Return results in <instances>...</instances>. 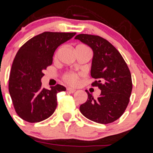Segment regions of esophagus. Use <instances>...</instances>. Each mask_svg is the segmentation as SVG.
<instances>
[{"mask_svg": "<svg viewBox=\"0 0 153 153\" xmlns=\"http://www.w3.org/2000/svg\"><path fill=\"white\" fill-rule=\"evenodd\" d=\"M76 90L74 89V88H67V91L69 93H75Z\"/></svg>", "mask_w": 153, "mask_h": 153, "instance_id": "obj_1", "label": "esophagus"}]
</instances>
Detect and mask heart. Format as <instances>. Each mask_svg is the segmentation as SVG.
<instances>
[{"mask_svg": "<svg viewBox=\"0 0 153 153\" xmlns=\"http://www.w3.org/2000/svg\"><path fill=\"white\" fill-rule=\"evenodd\" d=\"M78 77L79 75L78 74L74 73V72H68V73L65 74V75L63 76V79L66 83L74 85L78 82Z\"/></svg>", "mask_w": 153, "mask_h": 153, "instance_id": "1", "label": "heart"}]
</instances>
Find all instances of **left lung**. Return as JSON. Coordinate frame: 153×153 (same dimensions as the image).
<instances>
[{"label":"left lung","mask_w":153,"mask_h":153,"mask_svg":"<svg viewBox=\"0 0 153 153\" xmlns=\"http://www.w3.org/2000/svg\"><path fill=\"white\" fill-rule=\"evenodd\" d=\"M75 38L92 49L91 75L97 79L92 85L101 91L97 99L87 92L88 100L80 105V111L94 122L112 123L122 116L130 100L132 80L128 65L118 50L104 38L87 34Z\"/></svg>","instance_id":"left-lung-1"}]
</instances>
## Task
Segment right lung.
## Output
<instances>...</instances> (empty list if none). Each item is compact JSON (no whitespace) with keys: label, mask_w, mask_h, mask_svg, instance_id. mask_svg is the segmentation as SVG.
Wrapping results in <instances>:
<instances>
[{"label":"right lung","mask_w":153,"mask_h":153,"mask_svg":"<svg viewBox=\"0 0 153 153\" xmlns=\"http://www.w3.org/2000/svg\"><path fill=\"white\" fill-rule=\"evenodd\" d=\"M75 32L45 31L33 37L17 52L9 78V92L17 115L28 122L47 119L55 111L56 94L65 88L57 85L41 88L43 71L53 62L56 48L73 38Z\"/></svg>","instance_id":"obj_1"}]
</instances>
